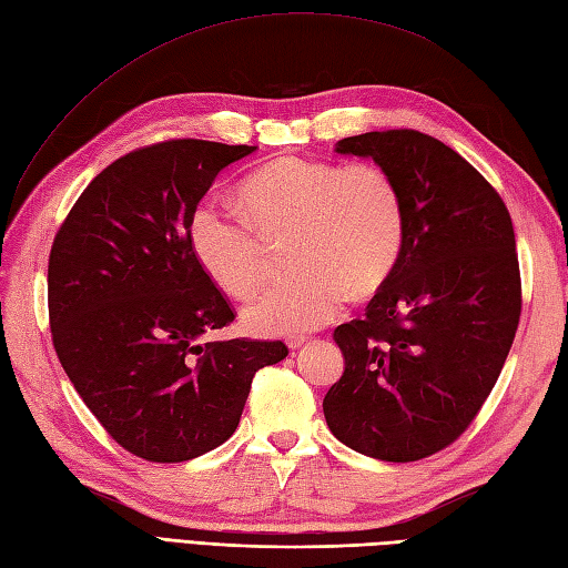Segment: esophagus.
I'll use <instances>...</instances> for the list:
<instances>
[{"label":"esophagus","instance_id":"esophagus-1","mask_svg":"<svg viewBox=\"0 0 568 568\" xmlns=\"http://www.w3.org/2000/svg\"><path fill=\"white\" fill-rule=\"evenodd\" d=\"M306 342H308V337H306V335H288V337H286L288 349H298L301 344H306Z\"/></svg>","mask_w":568,"mask_h":568}]
</instances>
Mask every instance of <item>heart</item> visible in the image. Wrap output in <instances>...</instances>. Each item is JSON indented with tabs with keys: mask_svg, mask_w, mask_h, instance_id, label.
I'll return each mask as SVG.
<instances>
[{
	"mask_svg": "<svg viewBox=\"0 0 568 568\" xmlns=\"http://www.w3.org/2000/svg\"><path fill=\"white\" fill-rule=\"evenodd\" d=\"M245 212L204 200L187 239L202 270L233 298H251L270 274L267 241L292 233V274L245 308L260 335H296L325 325L344 301L390 280L405 245V204L378 163L276 159L241 185Z\"/></svg>",
	"mask_w": 568,
	"mask_h": 568,
	"instance_id": "obj_1",
	"label": "heart"
}]
</instances>
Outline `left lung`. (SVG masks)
<instances>
[{"label": "left lung", "mask_w": 568, "mask_h": 568, "mask_svg": "<svg viewBox=\"0 0 568 568\" xmlns=\"http://www.w3.org/2000/svg\"><path fill=\"white\" fill-rule=\"evenodd\" d=\"M371 156L405 204V245L366 313L335 329L344 373L323 399L329 432L385 463L448 448L479 414L520 321L510 214L473 163L417 130L339 140Z\"/></svg>", "instance_id": "left-lung-1"}]
</instances>
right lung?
Listing matches in <instances>:
<instances>
[{
	"label": "right lung",
	"mask_w": 568,
	"mask_h": 568,
	"mask_svg": "<svg viewBox=\"0 0 568 568\" xmlns=\"http://www.w3.org/2000/svg\"><path fill=\"white\" fill-rule=\"evenodd\" d=\"M255 146L156 142L120 156L69 210L48 262L54 352L118 446L183 463L236 432L255 373L288 354L260 339L206 342L233 308L190 247L195 206Z\"/></svg>",
	"instance_id": "obj_1"
}]
</instances>
